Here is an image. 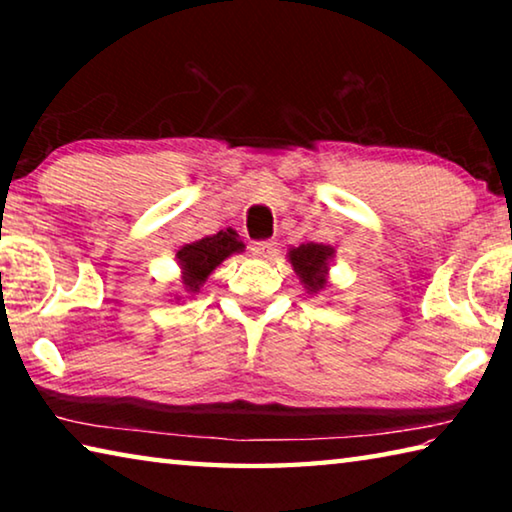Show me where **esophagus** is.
<instances>
[{
	"mask_svg": "<svg viewBox=\"0 0 512 512\" xmlns=\"http://www.w3.org/2000/svg\"><path fill=\"white\" fill-rule=\"evenodd\" d=\"M250 250H253L255 257H273L277 253V244L275 241H255Z\"/></svg>",
	"mask_w": 512,
	"mask_h": 512,
	"instance_id": "34e87169",
	"label": "esophagus"
}]
</instances>
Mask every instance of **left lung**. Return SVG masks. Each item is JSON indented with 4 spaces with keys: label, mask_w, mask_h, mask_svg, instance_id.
Here are the masks:
<instances>
[{
    "label": "left lung",
    "mask_w": 512,
    "mask_h": 512,
    "mask_svg": "<svg viewBox=\"0 0 512 512\" xmlns=\"http://www.w3.org/2000/svg\"><path fill=\"white\" fill-rule=\"evenodd\" d=\"M289 259L293 271L300 275V280L307 284L309 291H318L325 287L327 262L332 259V248L323 244H302L300 248L289 250Z\"/></svg>",
    "instance_id": "8db88e82"
}]
</instances>
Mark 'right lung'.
<instances>
[{"label":"right lung","instance_id":"obj_1","mask_svg":"<svg viewBox=\"0 0 512 512\" xmlns=\"http://www.w3.org/2000/svg\"><path fill=\"white\" fill-rule=\"evenodd\" d=\"M239 250H244V244H241L239 235L232 228L180 248L176 257L183 266V282L187 291H196L225 257L239 253Z\"/></svg>","mask_w":512,"mask_h":512}]
</instances>
